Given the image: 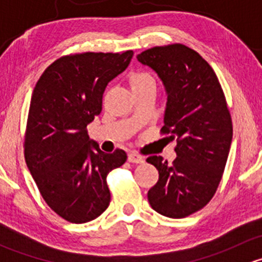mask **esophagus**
<instances>
[{"instance_id":"1","label":"esophagus","mask_w":262,"mask_h":262,"mask_svg":"<svg viewBox=\"0 0 262 262\" xmlns=\"http://www.w3.org/2000/svg\"><path fill=\"white\" fill-rule=\"evenodd\" d=\"M128 161L132 163H143L144 162V158L142 157L141 155L136 152H130L128 155Z\"/></svg>"}]
</instances>
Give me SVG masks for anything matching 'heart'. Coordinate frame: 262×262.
Instances as JSON below:
<instances>
[{"instance_id":"heart-1","label":"heart","mask_w":262,"mask_h":262,"mask_svg":"<svg viewBox=\"0 0 262 262\" xmlns=\"http://www.w3.org/2000/svg\"><path fill=\"white\" fill-rule=\"evenodd\" d=\"M129 82H130L132 89H138V87H146V86H156L155 78L149 75V73L143 72V71H138V72H133L129 76Z\"/></svg>"}]
</instances>
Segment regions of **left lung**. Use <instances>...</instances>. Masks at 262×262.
Masks as SVG:
<instances>
[{"label":"left lung","instance_id":"obj_1","mask_svg":"<svg viewBox=\"0 0 262 262\" xmlns=\"http://www.w3.org/2000/svg\"><path fill=\"white\" fill-rule=\"evenodd\" d=\"M137 59L165 84L161 133L178 142L172 165L161 156L147 158L158 170L148 202L162 215L185 218L210 202L223 175L233 136L226 96L209 63L184 44L153 47Z\"/></svg>","mask_w":262,"mask_h":262}]
</instances>
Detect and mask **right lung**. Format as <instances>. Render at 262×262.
<instances>
[{
  "label": "right lung",
  "instance_id": "right-lung-1",
  "mask_svg": "<svg viewBox=\"0 0 262 262\" xmlns=\"http://www.w3.org/2000/svg\"><path fill=\"white\" fill-rule=\"evenodd\" d=\"M133 50L78 53L54 60L35 84L24 153L29 171L52 210L71 223H86L110 204L106 176L126 161L116 148L105 153L87 125L101 113L107 83L130 63Z\"/></svg>",
  "mask_w": 262,
  "mask_h": 262
}]
</instances>
